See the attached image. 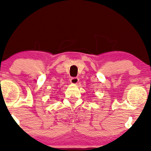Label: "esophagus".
<instances>
[{
  "label": "esophagus",
  "mask_w": 151,
  "mask_h": 151,
  "mask_svg": "<svg viewBox=\"0 0 151 151\" xmlns=\"http://www.w3.org/2000/svg\"><path fill=\"white\" fill-rule=\"evenodd\" d=\"M78 82H79V79H78V78H71V80H70V82L73 84H76Z\"/></svg>",
  "instance_id": "esophagus-1"
}]
</instances>
